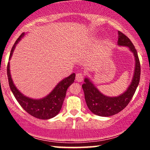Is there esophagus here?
I'll use <instances>...</instances> for the list:
<instances>
[{
  "mask_svg": "<svg viewBox=\"0 0 150 150\" xmlns=\"http://www.w3.org/2000/svg\"><path fill=\"white\" fill-rule=\"evenodd\" d=\"M83 75L82 73H77L76 74V77H75V80H76L77 82H80L83 80Z\"/></svg>",
  "mask_w": 150,
  "mask_h": 150,
  "instance_id": "obj_1",
  "label": "esophagus"
}]
</instances>
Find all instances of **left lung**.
<instances>
[{
    "label": "left lung",
    "instance_id": "8db88e82",
    "mask_svg": "<svg viewBox=\"0 0 150 150\" xmlns=\"http://www.w3.org/2000/svg\"><path fill=\"white\" fill-rule=\"evenodd\" d=\"M118 45L127 46L135 57V70L131 83L123 94L117 97H108L98 89L88 77L85 78L82 85L86 103L89 109L99 116H111L119 113L126 107L135 94L140 77V64L137 51L131 41L124 34L118 31Z\"/></svg>",
    "mask_w": 150,
    "mask_h": 150
}]
</instances>
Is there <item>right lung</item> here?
<instances>
[{
  "mask_svg": "<svg viewBox=\"0 0 150 150\" xmlns=\"http://www.w3.org/2000/svg\"><path fill=\"white\" fill-rule=\"evenodd\" d=\"M24 36L25 33H22L16 40L10 51L9 59L13 56L15 46ZM7 74L10 88L20 106L31 116L43 120L53 118L60 112L65 97L67 89L73 83L75 79V74H71L70 76L65 77L58 82L54 89L45 97L39 99H34L26 97L15 87L10 75V62L7 66Z\"/></svg>",
  "mask_w": 150,
  "mask_h": 150,
  "instance_id": "obj_1",
  "label": "right lung"
}]
</instances>
